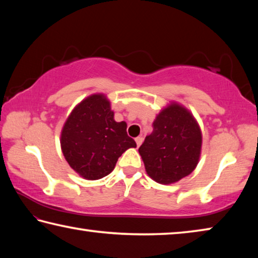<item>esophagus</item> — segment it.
I'll return each mask as SVG.
<instances>
[{"label":"esophagus","mask_w":258,"mask_h":258,"mask_svg":"<svg viewBox=\"0 0 258 258\" xmlns=\"http://www.w3.org/2000/svg\"><path fill=\"white\" fill-rule=\"evenodd\" d=\"M142 141H143V138H142V137H138V138H135V142H137V146H138V147L141 146Z\"/></svg>","instance_id":"34e87169"}]
</instances>
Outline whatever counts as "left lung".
<instances>
[{
    "label": "left lung",
    "instance_id": "left-lung-1",
    "mask_svg": "<svg viewBox=\"0 0 258 258\" xmlns=\"http://www.w3.org/2000/svg\"><path fill=\"white\" fill-rule=\"evenodd\" d=\"M152 127L139 148L148 175L161 184L189 175L202 149V132L191 113L173 103L156 117Z\"/></svg>",
    "mask_w": 258,
    "mask_h": 258
}]
</instances>
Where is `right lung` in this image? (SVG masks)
<instances>
[{
  "mask_svg": "<svg viewBox=\"0 0 258 258\" xmlns=\"http://www.w3.org/2000/svg\"><path fill=\"white\" fill-rule=\"evenodd\" d=\"M126 123L113 119L110 103L102 94L91 95L74 109L61 133V148L74 171L87 180L112 172L123 152L135 148Z\"/></svg>",
  "mask_w": 258,
  "mask_h": 258,
  "instance_id": "right-lung-1",
  "label": "right lung"
}]
</instances>
